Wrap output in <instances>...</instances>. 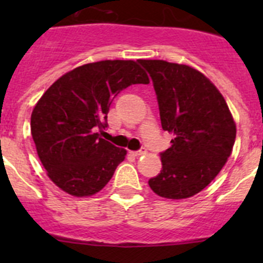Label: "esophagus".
I'll return each mask as SVG.
<instances>
[{"label": "esophagus", "mask_w": 263, "mask_h": 263, "mask_svg": "<svg viewBox=\"0 0 263 263\" xmlns=\"http://www.w3.org/2000/svg\"><path fill=\"white\" fill-rule=\"evenodd\" d=\"M146 153L145 148H141V150H138V152H130V154L133 155V157H141V155H143Z\"/></svg>", "instance_id": "34e87169"}]
</instances>
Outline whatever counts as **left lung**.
Returning <instances> with one entry per match:
<instances>
[{
    "instance_id": "8db88e82",
    "label": "left lung",
    "mask_w": 263,
    "mask_h": 263,
    "mask_svg": "<svg viewBox=\"0 0 263 263\" xmlns=\"http://www.w3.org/2000/svg\"><path fill=\"white\" fill-rule=\"evenodd\" d=\"M138 62L153 80L162 129L173 134L171 147L160 153V174L148 185L160 197L187 199L227 163L236 124L222 95L201 72L164 60Z\"/></svg>"
}]
</instances>
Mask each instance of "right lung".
I'll return each instance as SVG.
<instances>
[{
  "label": "right lung",
  "instance_id": "obj_1",
  "mask_svg": "<svg viewBox=\"0 0 263 263\" xmlns=\"http://www.w3.org/2000/svg\"><path fill=\"white\" fill-rule=\"evenodd\" d=\"M134 60H101L67 72L39 99L31 136L48 178L72 196L101 191L126 150L100 138L111 101L132 84H148Z\"/></svg>",
  "mask_w": 263,
  "mask_h": 263
}]
</instances>
